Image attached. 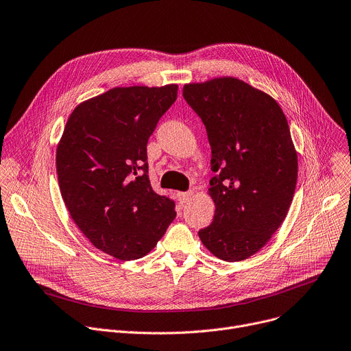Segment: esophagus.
Instances as JSON below:
<instances>
[{
	"label": "esophagus",
	"instance_id": "esophagus-1",
	"mask_svg": "<svg viewBox=\"0 0 351 351\" xmlns=\"http://www.w3.org/2000/svg\"><path fill=\"white\" fill-rule=\"evenodd\" d=\"M193 195H195L193 192H184V193H178V199H179L180 204H186V203H189L190 200H192Z\"/></svg>",
	"mask_w": 351,
	"mask_h": 351
}]
</instances>
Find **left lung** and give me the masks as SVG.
Returning <instances> with one entry per match:
<instances>
[{"mask_svg":"<svg viewBox=\"0 0 351 351\" xmlns=\"http://www.w3.org/2000/svg\"><path fill=\"white\" fill-rule=\"evenodd\" d=\"M183 97L206 125L211 147V224L199 231L221 261L259 252L291 206L298 156L290 127L269 93L234 77L184 84Z\"/></svg>","mask_w":351,"mask_h":351,"instance_id":"8db88e82","label":"left lung"}]
</instances>
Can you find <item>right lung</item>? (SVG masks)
I'll return each mask as SVG.
<instances>
[{"instance_id":"right-lung-1","label":"right lung","mask_w":351,"mask_h":351,"mask_svg":"<svg viewBox=\"0 0 351 351\" xmlns=\"http://www.w3.org/2000/svg\"><path fill=\"white\" fill-rule=\"evenodd\" d=\"M178 97V85L116 86L80 104L57 144L61 197L88 241L119 261L149 253L175 203L148 179L147 143Z\"/></svg>"}]
</instances>
